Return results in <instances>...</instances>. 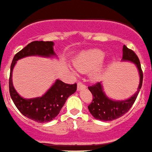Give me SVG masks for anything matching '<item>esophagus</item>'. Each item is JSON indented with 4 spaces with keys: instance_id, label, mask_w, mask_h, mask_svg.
<instances>
[{
    "instance_id": "esophagus-1",
    "label": "esophagus",
    "mask_w": 152,
    "mask_h": 152,
    "mask_svg": "<svg viewBox=\"0 0 152 152\" xmlns=\"http://www.w3.org/2000/svg\"><path fill=\"white\" fill-rule=\"evenodd\" d=\"M84 88H86V86L84 85V84H83L81 82H80V81H79V82L77 83V91H80V90L84 89Z\"/></svg>"
}]
</instances>
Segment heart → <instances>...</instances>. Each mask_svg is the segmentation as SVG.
I'll list each match as a JSON object with an SVG mask.
<instances>
[{"instance_id":"1","label":"heart","mask_w":152,"mask_h":152,"mask_svg":"<svg viewBox=\"0 0 152 152\" xmlns=\"http://www.w3.org/2000/svg\"><path fill=\"white\" fill-rule=\"evenodd\" d=\"M105 53L100 49H90L80 52L75 58L74 64L81 72H89L95 68L92 73V78L96 80L102 70L101 62L104 59Z\"/></svg>"}]
</instances>
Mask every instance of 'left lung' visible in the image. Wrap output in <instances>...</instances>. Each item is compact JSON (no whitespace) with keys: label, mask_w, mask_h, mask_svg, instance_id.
Returning <instances> with one entry per match:
<instances>
[{"label":"left lung","mask_w":152,"mask_h":152,"mask_svg":"<svg viewBox=\"0 0 152 152\" xmlns=\"http://www.w3.org/2000/svg\"><path fill=\"white\" fill-rule=\"evenodd\" d=\"M122 61H130L135 64L139 75V84L138 90L135 94L127 100H114L106 95L101 82H98L88 87V89L93 95V100L88 106V110L95 119L106 122L121 117L129 110L136 100L137 96L142 88L143 80V73L141 68L140 61L135 52L128 49L125 45L123 48Z\"/></svg>","instance_id":"1"}]
</instances>
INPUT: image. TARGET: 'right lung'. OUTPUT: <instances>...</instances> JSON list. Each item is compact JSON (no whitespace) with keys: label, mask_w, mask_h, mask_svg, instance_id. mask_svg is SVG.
I'll use <instances>...</instances> for the list:
<instances>
[{"label":"right lung","mask_w":152,"mask_h":152,"mask_svg":"<svg viewBox=\"0 0 152 152\" xmlns=\"http://www.w3.org/2000/svg\"><path fill=\"white\" fill-rule=\"evenodd\" d=\"M53 46V42H32L14 56L10 65L9 91L11 99L23 116L37 123H48L54 119L60 113L67 99L77 91V84H68L57 79L42 96L25 99L20 96L13 88L12 73L17 61L23 58L28 56L56 57Z\"/></svg>","instance_id":"add662e5"}]
</instances>
